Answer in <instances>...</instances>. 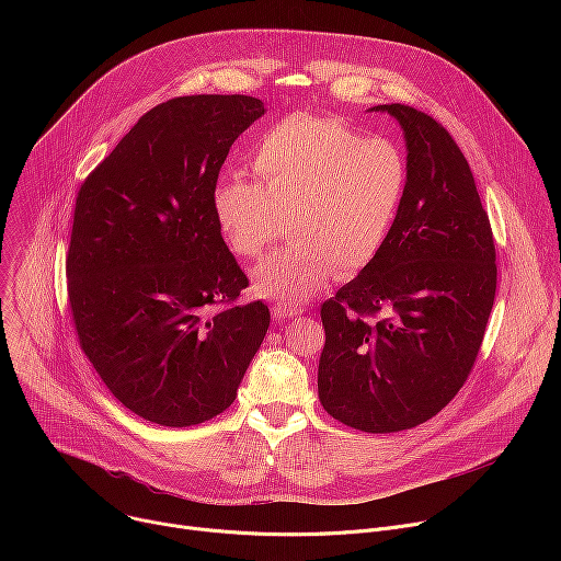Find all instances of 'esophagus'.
<instances>
[{
	"mask_svg": "<svg viewBox=\"0 0 561 561\" xmlns=\"http://www.w3.org/2000/svg\"><path fill=\"white\" fill-rule=\"evenodd\" d=\"M301 312H304V308L301 306H293V304H275L273 306V317L275 319H290V317H297Z\"/></svg>",
	"mask_w": 561,
	"mask_h": 561,
	"instance_id": "34e87169",
	"label": "esophagus"
}]
</instances>
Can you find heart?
Returning a JSON list of instances; mask_svg holds the SVG:
<instances>
[{
    "label": "heart",
    "instance_id": "heart-1",
    "mask_svg": "<svg viewBox=\"0 0 561 561\" xmlns=\"http://www.w3.org/2000/svg\"><path fill=\"white\" fill-rule=\"evenodd\" d=\"M255 180L224 175L210 208L226 247L257 257L286 228L290 244L253 271V290L297 304L342 273L366 268L381 251L409 186L407 154L386 137H362L335 117L293 113L251 150Z\"/></svg>",
    "mask_w": 561,
    "mask_h": 561
}]
</instances>
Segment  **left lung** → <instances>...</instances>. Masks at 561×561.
Returning a JSON list of instances; mask_svg holds the SVG:
<instances>
[{"label": "left lung", "mask_w": 561, "mask_h": 561, "mask_svg": "<svg viewBox=\"0 0 561 561\" xmlns=\"http://www.w3.org/2000/svg\"><path fill=\"white\" fill-rule=\"evenodd\" d=\"M404 130L409 186L379 255L322 306L324 411L364 433L415 428L463 386L495 301L489 215L450 133L379 104Z\"/></svg>", "instance_id": "8db88e82"}]
</instances>
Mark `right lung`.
<instances>
[{"label":"right lung","mask_w":561,"mask_h":561,"mask_svg":"<svg viewBox=\"0 0 561 561\" xmlns=\"http://www.w3.org/2000/svg\"><path fill=\"white\" fill-rule=\"evenodd\" d=\"M264 104L191 95L150 108L77 193L66 257L77 340L135 415L171 428L224 413L271 312L217 230L210 193Z\"/></svg>","instance_id":"1"}]
</instances>
